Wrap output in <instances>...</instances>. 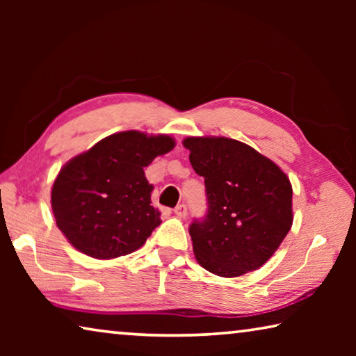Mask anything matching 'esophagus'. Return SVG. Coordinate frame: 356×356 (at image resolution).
Wrapping results in <instances>:
<instances>
[{"mask_svg":"<svg viewBox=\"0 0 356 356\" xmlns=\"http://www.w3.org/2000/svg\"><path fill=\"white\" fill-rule=\"evenodd\" d=\"M174 213H176L177 218H185L186 213H188V209H186L185 204H179V206L174 209Z\"/></svg>","mask_w":356,"mask_h":356,"instance_id":"obj_1","label":"esophagus"}]
</instances>
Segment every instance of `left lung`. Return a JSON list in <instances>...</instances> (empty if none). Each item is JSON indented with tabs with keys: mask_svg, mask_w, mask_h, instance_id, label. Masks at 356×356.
Instances as JSON below:
<instances>
[{
	"mask_svg": "<svg viewBox=\"0 0 356 356\" xmlns=\"http://www.w3.org/2000/svg\"><path fill=\"white\" fill-rule=\"evenodd\" d=\"M190 163L204 177L207 213L190 225L196 261L225 278L273 256L292 226V185L267 159L231 138H185Z\"/></svg>",
	"mask_w": 356,
	"mask_h": 356,
	"instance_id": "left-lung-1",
	"label": "left lung"
}]
</instances>
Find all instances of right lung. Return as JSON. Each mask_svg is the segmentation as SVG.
I'll return each instance as SVG.
<instances>
[{
    "label": "right lung",
    "mask_w": 356,
    "mask_h": 356,
    "mask_svg": "<svg viewBox=\"0 0 356 356\" xmlns=\"http://www.w3.org/2000/svg\"><path fill=\"white\" fill-rule=\"evenodd\" d=\"M168 135L120 131L76 155L51 188L56 226L78 251L113 259L141 248L160 225L144 168L174 147Z\"/></svg>",
    "instance_id": "1"
}]
</instances>
